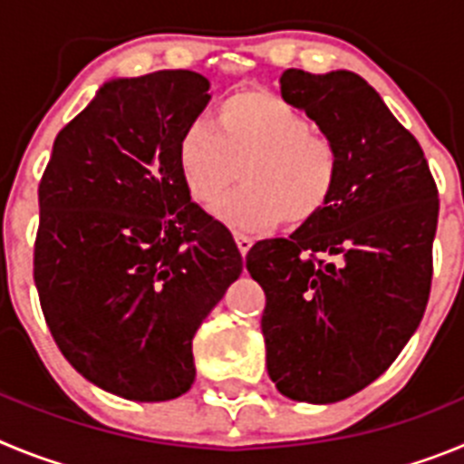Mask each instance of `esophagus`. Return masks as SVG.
<instances>
[{
  "mask_svg": "<svg viewBox=\"0 0 464 464\" xmlns=\"http://www.w3.org/2000/svg\"><path fill=\"white\" fill-rule=\"evenodd\" d=\"M235 241H237V248H239L241 256H246V253L251 251V246H253V239H251V237H246V235H235Z\"/></svg>",
  "mask_w": 464,
  "mask_h": 464,
  "instance_id": "34e87169",
  "label": "esophagus"
}]
</instances>
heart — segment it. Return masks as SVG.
I'll use <instances>...</instances> for the list:
<instances>
[{
    "label": "heart",
    "mask_w": 464,
    "mask_h": 464,
    "mask_svg": "<svg viewBox=\"0 0 464 464\" xmlns=\"http://www.w3.org/2000/svg\"><path fill=\"white\" fill-rule=\"evenodd\" d=\"M176 165L195 202L211 204L237 179V192L213 213L239 232H265L281 220L299 227L332 202L342 153L327 134L278 94L246 90L229 94L213 122L192 121L176 143Z\"/></svg>",
    "instance_id": "1"
}]
</instances>
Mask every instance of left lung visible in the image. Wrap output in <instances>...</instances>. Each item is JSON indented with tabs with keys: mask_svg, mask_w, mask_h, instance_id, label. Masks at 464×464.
<instances>
[{
	"mask_svg": "<svg viewBox=\"0 0 464 464\" xmlns=\"http://www.w3.org/2000/svg\"><path fill=\"white\" fill-rule=\"evenodd\" d=\"M278 83L337 143L342 174L318 218L257 241L246 267L267 297L269 379L330 404L379 379L420 325L440 199L420 143L362 76L285 69Z\"/></svg>",
	"mask_w": 464,
	"mask_h": 464,
	"instance_id": "obj_1",
	"label": "left lung"
}]
</instances>
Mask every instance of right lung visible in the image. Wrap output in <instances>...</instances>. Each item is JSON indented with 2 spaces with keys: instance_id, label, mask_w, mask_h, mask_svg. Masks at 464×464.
I'll use <instances>...</instances> for the list:
<instances>
[{
  "instance_id": "1",
  "label": "right lung",
  "mask_w": 464,
  "mask_h": 464,
  "mask_svg": "<svg viewBox=\"0 0 464 464\" xmlns=\"http://www.w3.org/2000/svg\"><path fill=\"white\" fill-rule=\"evenodd\" d=\"M208 100V81L188 69L106 81L60 130L41 176V311L73 370L125 400L190 391L192 337L244 269L176 165Z\"/></svg>"
}]
</instances>
